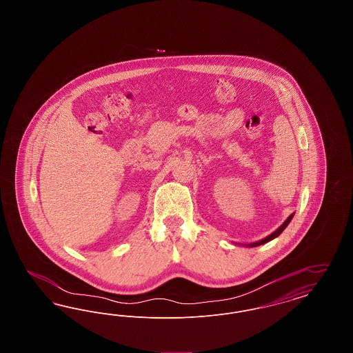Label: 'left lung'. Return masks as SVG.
I'll list each match as a JSON object with an SVG mask.
<instances>
[{
    "label": "left lung",
    "mask_w": 353,
    "mask_h": 353,
    "mask_svg": "<svg viewBox=\"0 0 353 353\" xmlns=\"http://www.w3.org/2000/svg\"><path fill=\"white\" fill-rule=\"evenodd\" d=\"M294 214L295 213H292V214H290L288 216V219H285V222L275 230V232H272L271 234L268 235L266 238H263V239H261V241H256V242H252V243H236V245H242V246H246V248H256V246H261V245H265V243H268L270 241H272L274 238H276L278 235L281 234L283 230H285V228L288 226V223L291 222V219L294 217Z\"/></svg>",
    "instance_id": "left-lung-1"
}]
</instances>
